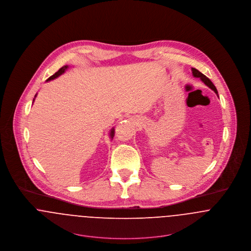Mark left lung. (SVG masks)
I'll return each mask as SVG.
<instances>
[{"mask_svg":"<svg viewBox=\"0 0 251 251\" xmlns=\"http://www.w3.org/2000/svg\"><path fill=\"white\" fill-rule=\"evenodd\" d=\"M192 75L194 77H200V79L206 84V86H208L209 88L212 89L218 96V92H217V89L213 85V83L210 81V79L208 77H206V75L204 74H202L201 72H199L197 69L195 68H192Z\"/></svg>","mask_w":251,"mask_h":251,"instance_id":"1","label":"left lung"}]
</instances>
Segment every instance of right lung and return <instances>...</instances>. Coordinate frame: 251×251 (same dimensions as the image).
<instances>
[{"label": "right lung", "mask_w": 251, "mask_h": 251, "mask_svg": "<svg viewBox=\"0 0 251 251\" xmlns=\"http://www.w3.org/2000/svg\"><path fill=\"white\" fill-rule=\"evenodd\" d=\"M67 68H68V65H64V66H62V67L59 69V71H58V72H56V73L53 75H51L50 77H48L46 81H50V80H52V79H55V78H57V77L59 76L60 75L63 74ZM36 96H37V95H36ZM36 96H35V98H36ZM33 101H34V100H33ZM114 135H115V129L113 128V129L110 131V137H111V139H113Z\"/></svg>", "instance_id": "right-lung-1"}]
</instances>
